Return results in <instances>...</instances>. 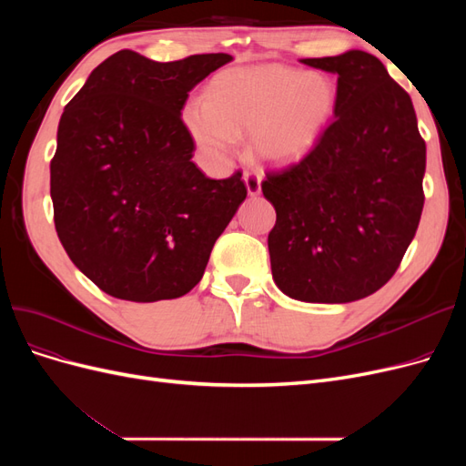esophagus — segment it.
Segmentation results:
<instances>
[{"mask_svg": "<svg viewBox=\"0 0 466 466\" xmlns=\"http://www.w3.org/2000/svg\"><path fill=\"white\" fill-rule=\"evenodd\" d=\"M243 180H245V187H247L248 196H257V194H260V182H262V177H260L258 173H245V175H243Z\"/></svg>", "mask_w": 466, "mask_h": 466, "instance_id": "1", "label": "esophagus"}]
</instances>
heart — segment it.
I'll return each mask as SVG.
<instances>
[{"label": "heart", "instance_id": "obj_1", "mask_svg": "<svg viewBox=\"0 0 466 466\" xmlns=\"http://www.w3.org/2000/svg\"><path fill=\"white\" fill-rule=\"evenodd\" d=\"M334 105L336 87L329 76L264 66L221 74L211 83L208 101L192 98L182 120L211 163L228 161L238 136L250 132L257 157L286 165L317 146Z\"/></svg>", "mask_w": 466, "mask_h": 466}]
</instances>
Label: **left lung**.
Wrapping results in <instances>:
<instances>
[{
  "label": "left lung",
  "instance_id": "1",
  "mask_svg": "<svg viewBox=\"0 0 466 466\" xmlns=\"http://www.w3.org/2000/svg\"><path fill=\"white\" fill-rule=\"evenodd\" d=\"M301 64L338 76L334 120L307 157L262 182L276 209L272 278L291 299L350 303L383 288L412 243L426 144L410 96L373 54Z\"/></svg>",
  "mask_w": 466,
  "mask_h": 466
}]
</instances>
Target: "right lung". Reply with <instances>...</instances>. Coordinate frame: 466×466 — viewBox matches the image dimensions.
Returning <instances> with one entry per match:
<instances>
[{
  "label": "right lung",
  "instance_id": "1",
  "mask_svg": "<svg viewBox=\"0 0 466 466\" xmlns=\"http://www.w3.org/2000/svg\"><path fill=\"white\" fill-rule=\"evenodd\" d=\"M229 54L153 62L120 50L67 103L50 163L54 223L67 257L116 299H177L247 198L241 173L208 178L192 163L180 110Z\"/></svg>",
  "mask_w": 466,
  "mask_h": 466
}]
</instances>
